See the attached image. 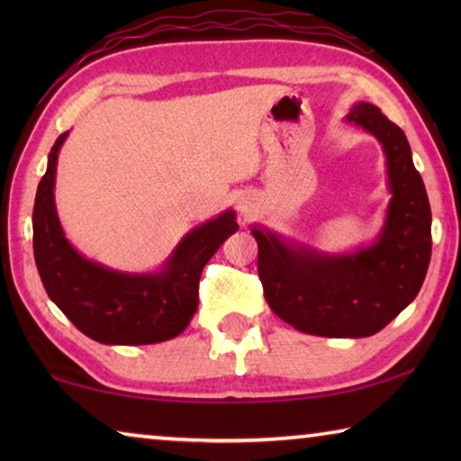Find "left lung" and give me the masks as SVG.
<instances>
[{
	"instance_id": "1",
	"label": "left lung",
	"mask_w": 461,
	"mask_h": 461,
	"mask_svg": "<svg viewBox=\"0 0 461 461\" xmlns=\"http://www.w3.org/2000/svg\"><path fill=\"white\" fill-rule=\"evenodd\" d=\"M346 122L376 138L386 156L393 197L378 238L331 254L252 228L264 299L294 330L321 338L378 333L411 305L431 260V207L404 131L366 101L352 105Z\"/></svg>"
}]
</instances>
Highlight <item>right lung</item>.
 I'll list each match as a JSON object with an SVG mask.
<instances>
[{
    "label": "right lung",
    "mask_w": 461,
    "mask_h": 461,
    "mask_svg": "<svg viewBox=\"0 0 461 461\" xmlns=\"http://www.w3.org/2000/svg\"><path fill=\"white\" fill-rule=\"evenodd\" d=\"M50 148L49 167L36 191L32 228L34 260L50 301L87 338L107 346H146L181 335L199 305V278L205 264L231 233L236 213H220L193 228L156 272H120L77 252L54 203L60 146Z\"/></svg>",
    "instance_id": "1"
}]
</instances>
